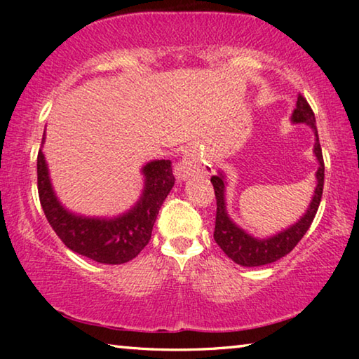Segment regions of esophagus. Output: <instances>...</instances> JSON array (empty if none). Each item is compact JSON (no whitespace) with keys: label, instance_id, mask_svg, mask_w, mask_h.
<instances>
[{"label":"esophagus","instance_id":"34e87169","mask_svg":"<svg viewBox=\"0 0 359 359\" xmlns=\"http://www.w3.org/2000/svg\"><path fill=\"white\" fill-rule=\"evenodd\" d=\"M210 166L212 165L208 158L199 155L196 150H187L184 158H182V161L177 166V179L185 180L188 177H191V175H199V174L208 175L212 171Z\"/></svg>","mask_w":359,"mask_h":359}]
</instances>
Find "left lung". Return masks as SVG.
I'll return each instance as SVG.
<instances>
[{
  "label": "left lung",
  "mask_w": 359,
  "mask_h": 359,
  "mask_svg": "<svg viewBox=\"0 0 359 359\" xmlns=\"http://www.w3.org/2000/svg\"><path fill=\"white\" fill-rule=\"evenodd\" d=\"M291 121H293L294 125L304 123L311 126L315 136L313 155L317 158L318 163V169L317 172H315L317 187H315L313 190L311 204H309L306 214H304L296 223L291 224V226L278 231V233L264 239L255 238V236L248 234L245 229H242L239 224H236L233 222V218L228 214L226 196H224V191H226V177H224V174L218 172L217 175H212L210 179L217 198L214 239L218 247L228 255V258H231L234 263H238L241 266L257 267L274 263V261L283 258L285 255H288L293 250L297 245V242L302 239V236L307 233V229L311 228L315 214H317L318 210L325 184V163L323 155H321L317 125H315V115L306 98H302L301 95L297 96L296 109L293 111V115H291Z\"/></svg>",
  "instance_id": "left-lung-1"
}]
</instances>
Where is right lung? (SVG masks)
Returning a JSON list of instances; mask_svg holds the SVG:
<instances>
[{
  "instance_id": "right-lung-1",
  "label": "right lung",
  "mask_w": 359,
  "mask_h": 359,
  "mask_svg": "<svg viewBox=\"0 0 359 359\" xmlns=\"http://www.w3.org/2000/svg\"><path fill=\"white\" fill-rule=\"evenodd\" d=\"M46 142V131L42 145ZM42 145L38 154V191L46 218L69 250L102 264H123L149 244L158 212L174 187L169 160L144 165L142 194L130 210L117 217H85L65 208L53 191Z\"/></svg>"
}]
</instances>
